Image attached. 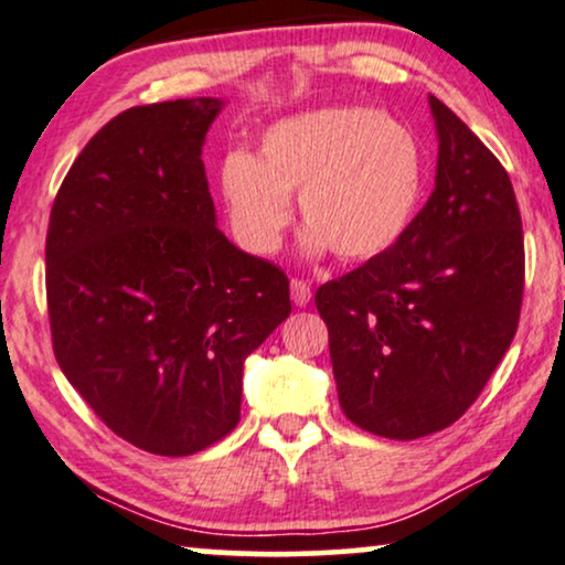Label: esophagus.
Returning <instances> with one entry per match:
<instances>
[{
    "label": "esophagus",
    "instance_id": "34e87169",
    "mask_svg": "<svg viewBox=\"0 0 565 565\" xmlns=\"http://www.w3.org/2000/svg\"><path fill=\"white\" fill-rule=\"evenodd\" d=\"M290 298L296 306H309L311 300V285L306 280H300V277H292L290 280Z\"/></svg>",
    "mask_w": 565,
    "mask_h": 565
}]
</instances>
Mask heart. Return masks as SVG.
I'll use <instances>...</instances> for the list:
<instances>
[{
  "label": "heart",
  "instance_id": "heart-1",
  "mask_svg": "<svg viewBox=\"0 0 565 565\" xmlns=\"http://www.w3.org/2000/svg\"><path fill=\"white\" fill-rule=\"evenodd\" d=\"M426 189V158L413 131L363 106L321 108L277 121L259 152H231L220 192L238 244L269 256L292 223L298 194L306 246L342 262H369L409 231Z\"/></svg>",
  "mask_w": 565,
  "mask_h": 565
}]
</instances>
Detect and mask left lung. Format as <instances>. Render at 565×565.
Masks as SVG:
<instances>
[{
  "instance_id": "1",
  "label": "left lung",
  "mask_w": 565,
  "mask_h": 565,
  "mask_svg": "<svg viewBox=\"0 0 565 565\" xmlns=\"http://www.w3.org/2000/svg\"><path fill=\"white\" fill-rule=\"evenodd\" d=\"M436 189L376 259L317 290L350 423L409 441L470 409L519 327L524 233L507 168L430 95Z\"/></svg>"
}]
</instances>
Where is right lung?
Here are the masks:
<instances>
[{"instance_id":"1","label":"right lung","mask_w":565,"mask_h":565,"mask_svg":"<svg viewBox=\"0 0 565 565\" xmlns=\"http://www.w3.org/2000/svg\"><path fill=\"white\" fill-rule=\"evenodd\" d=\"M217 111L192 98L114 116L49 217L58 369L116 436L160 457L238 426L246 355L290 317L288 275L215 225L202 142Z\"/></svg>"}]
</instances>
